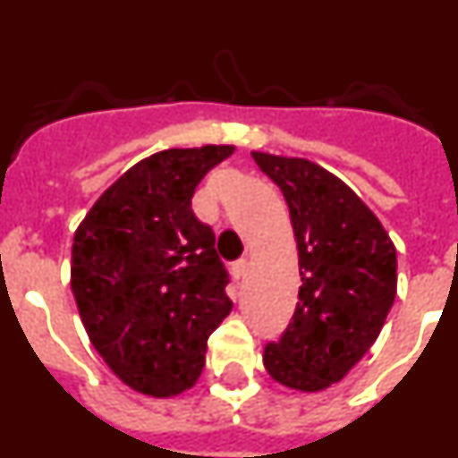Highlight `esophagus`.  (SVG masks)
I'll list each match as a JSON object with an SVG mask.
<instances>
[{"label":"esophagus","instance_id":"1","mask_svg":"<svg viewBox=\"0 0 458 458\" xmlns=\"http://www.w3.org/2000/svg\"><path fill=\"white\" fill-rule=\"evenodd\" d=\"M248 259H238L236 264L232 266V273H233V277L236 279H241V277H245V273H248Z\"/></svg>","mask_w":458,"mask_h":458}]
</instances>
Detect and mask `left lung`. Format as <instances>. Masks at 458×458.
<instances>
[{
	"label": "left lung",
	"instance_id": "8db88e82",
	"mask_svg": "<svg viewBox=\"0 0 458 458\" xmlns=\"http://www.w3.org/2000/svg\"><path fill=\"white\" fill-rule=\"evenodd\" d=\"M289 206L302 286L266 371L301 392H321L358 365L396 295V250L378 217L327 169L305 157L252 151Z\"/></svg>",
	"mask_w": 458,
	"mask_h": 458
}]
</instances>
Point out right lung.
<instances>
[{"label": "right lung", "mask_w": 458, "mask_h": 458, "mask_svg": "<svg viewBox=\"0 0 458 458\" xmlns=\"http://www.w3.org/2000/svg\"><path fill=\"white\" fill-rule=\"evenodd\" d=\"M233 147L167 148L109 185L72 238L71 286L93 349L125 386L176 396L197 383L232 311L216 233L192 194Z\"/></svg>", "instance_id": "add662e5"}]
</instances>
